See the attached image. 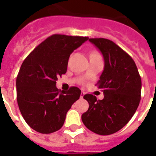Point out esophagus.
I'll return each instance as SVG.
<instances>
[{"label": "esophagus", "mask_w": 156, "mask_h": 156, "mask_svg": "<svg viewBox=\"0 0 156 156\" xmlns=\"http://www.w3.org/2000/svg\"><path fill=\"white\" fill-rule=\"evenodd\" d=\"M84 94H85L84 92H81V94H80V98H83Z\"/></svg>", "instance_id": "1"}]
</instances>
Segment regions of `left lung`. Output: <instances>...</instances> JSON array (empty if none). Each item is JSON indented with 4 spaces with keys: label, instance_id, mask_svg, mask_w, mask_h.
Returning <instances> with one entry per match:
<instances>
[{
    "label": "left lung",
    "instance_id": "left-lung-1",
    "mask_svg": "<svg viewBox=\"0 0 156 156\" xmlns=\"http://www.w3.org/2000/svg\"><path fill=\"white\" fill-rule=\"evenodd\" d=\"M104 57V70L98 82L104 98L85 94L89 108L81 118L92 132L109 135L119 131L130 120L140 101L141 79L134 61L112 41L90 38Z\"/></svg>",
    "mask_w": 156,
    "mask_h": 156
}]
</instances>
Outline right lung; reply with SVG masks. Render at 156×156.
Returning <instances> with one entry per match:
<instances>
[{
  "label": "right lung",
  "instance_id": "right-lung-1",
  "mask_svg": "<svg viewBox=\"0 0 156 156\" xmlns=\"http://www.w3.org/2000/svg\"><path fill=\"white\" fill-rule=\"evenodd\" d=\"M87 37L54 34L26 58L16 79L18 105L27 124L36 131L51 133L61 129L66 113L81 90L56 87L58 77L67 71L69 56Z\"/></svg>",
  "mask_w": 156,
  "mask_h": 156
}]
</instances>
